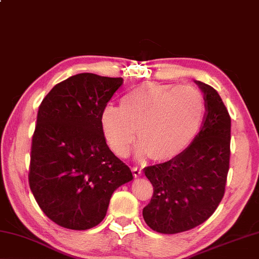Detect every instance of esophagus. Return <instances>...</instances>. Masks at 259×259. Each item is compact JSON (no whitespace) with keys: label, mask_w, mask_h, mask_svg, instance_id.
I'll return each instance as SVG.
<instances>
[{"label":"esophagus","mask_w":259,"mask_h":259,"mask_svg":"<svg viewBox=\"0 0 259 259\" xmlns=\"http://www.w3.org/2000/svg\"><path fill=\"white\" fill-rule=\"evenodd\" d=\"M133 171H134L135 178H138V176H141L142 173H143L141 168H138V167H133Z\"/></svg>","instance_id":"34e87169"}]
</instances>
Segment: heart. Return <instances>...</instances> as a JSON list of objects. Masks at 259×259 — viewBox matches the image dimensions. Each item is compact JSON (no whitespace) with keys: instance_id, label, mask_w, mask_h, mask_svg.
Returning a JSON list of instances; mask_svg holds the SVG:
<instances>
[{"instance_id":"heart-1","label":"heart","mask_w":259,"mask_h":259,"mask_svg":"<svg viewBox=\"0 0 259 259\" xmlns=\"http://www.w3.org/2000/svg\"><path fill=\"white\" fill-rule=\"evenodd\" d=\"M206 102L192 85L145 81L121 98L120 108L102 109V134L115 153L125 157L136 138L139 157L157 161L173 159L188 149L198 135Z\"/></svg>"}]
</instances>
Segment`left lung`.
Instances as JSON below:
<instances>
[{
    "mask_svg": "<svg viewBox=\"0 0 259 259\" xmlns=\"http://www.w3.org/2000/svg\"><path fill=\"white\" fill-rule=\"evenodd\" d=\"M204 93L206 112L188 149L169 161L144 168L153 186L143 208L153 231L176 234L192 229L213 214L225 194L231 155V116L212 86L195 80Z\"/></svg>",
    "mask_w": 259,
    "mask_h": 259,
    "instance_id": "obj_1",
    "label": "left lung"
}]
</instances>
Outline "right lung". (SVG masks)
<instances>
[{"label":"right lung","mask_w":259,"mask_h":259,"mask_svg":"<svg viewBox=\"0 0 259 259\" xmlns=\"http://www.w3.org/2000/svg\"><path fill=\"white\" fill-rule=\"evenodd\" d=\"M122 84L121 77L78 73L56 84L39 106L28 182L41 210L61 227L85 231L100 224L113 192L134 179L100 124Z\"/></svg>","instance_id":"right-lung-1"}]
</instances>
